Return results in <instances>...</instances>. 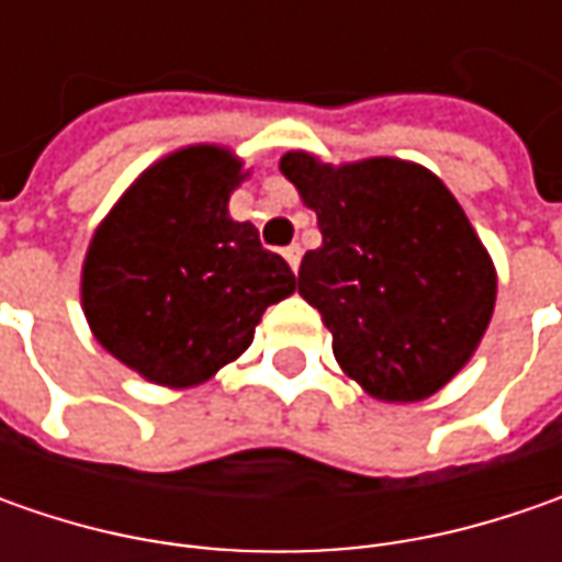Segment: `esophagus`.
<instances>
[{"mask_svg": "<svg viewBox=\"0 0 562 562\" xmlns=\"http://www.w3.org/2000/svg\"><path fill=\"white\" fill-rule=\"evenodd\" d=\"M284 252V259H288V266L293 269V274L300 271V256H303V249H300V244H291V247L281 249Z\"/></svg>", "mask_w": 562, "mask_h": 562, "instance_id": "34e87169", "label": "esophagus"}]
</instances>
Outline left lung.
<instances>
[{
	"mask_svg": "<svg viewBox=\"0 0 562 562\" xmlns=\"http://www.w3.org/2000/svg\"><path fill=\"white\" fill-rule=\"evenodd\" d=\"M281 175L318 218L300 296L322 313L340 369L387 403L441 391L475 353L497 296L494 262L453 193L387 156L328 165L293 149Z\"/></svg>",
	"mask_w": 562,
	"mask_h": 562,
	"instance_id": "1",
	"label": "left lung"
}]
</instances>
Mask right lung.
I'll list each match as a JSON object with an SVG mask.
<instances>
[{"instance_id":"obj_1","label":"right lung","mask_w":562,"mask_h":562,"mask_svg":"<svg viewBox=\"0 0 562 562\" xmlns=\"http://www.w3.org/2000/svg\"><path fill=\"white\" fill-rule=\"evenodd\" d=\"M244 162L187 146L149 165L97 227L80 303L97 340L153 384L193 387L252 344L271 303L296 291L259 231L227 215Z\"/></svg>"}]
</instances>
